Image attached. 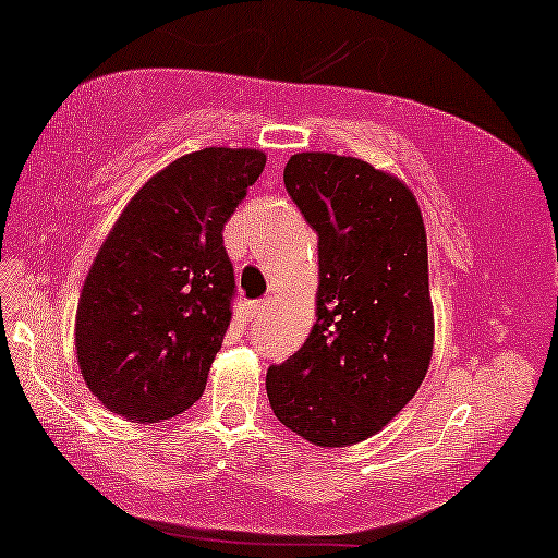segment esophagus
Listing matches in <instances>:
<instances>
[{
	"label": "esophagus",
	"mask_w": 558,
	"mask_h": 558,
	"mask_svg": "<svg viewBox=\"0 0 558 558\" xmlns=\"http://www.w3.org/2000/svg\"><path fill=\"white\" fill-rule=\"evenodd\" d=\"M267 306H269L267 299H259V302H254L252 304V319H262V316L267 314Z\"/></svg>",
	"instance_id": "esophagus-1"
}]
</instances>
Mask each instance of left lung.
<instances>
[{"mask_svg":"<svg viewBox=\"0 0 558 558\" xmlns=\"http://www.w3.org/2000/svg\"><path fill=\"white\" fill-rule=\"evenodd\" d=\"M284 184L319 234V294L304 347L269 366V404L306 441L344 447L381 432L426 376L434 316L422 211L399 179L354 157L294 154Z\"/></svg>","mask_w":558,"mask_h":558,"instance_id":"8db88e82","label":"left lung"}]
</instances>
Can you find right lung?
I'll return each mask as SVG.
<instances>
[{
  "mask_svg": "<svg viewBox=\"0 0 558 558\" xmlns=\"http://www.w3.org/2000/svg\"><path fill=\"white\" fill-rule=\"evenodd\" d=\"M264 161L256 149L186 154L109 231L74 327L84 381L109 411L151 424L202 397L236 296L221 231Z\"/></svg>",
  "mask_w": 558,
  "mask_h": 558,
  "instance_id": "right-lung-1",
  "label": "right lung"
}]
</instances>
